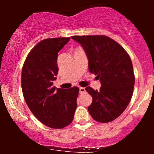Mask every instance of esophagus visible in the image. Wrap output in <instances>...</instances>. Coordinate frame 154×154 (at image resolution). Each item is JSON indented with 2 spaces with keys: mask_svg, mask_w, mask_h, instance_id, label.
I'll list each match as a JSON object with an SVG mask.
<instances>
[{
  "mask_svg": "<svg viewBox=\"0 0 154 154\" xmlns=\"http://www.w3.org/2000/svg\"><path fill=\"white\" fill-rule=\"evenodd\" d=\"M85 88H82V87L79 88V93H81V94H82V93H85Z\"/></svg>",
  "mask_w": 154,
  "mask_h": 154,
  "instance_id": "34e87169",
  "label": "esophagus"
}]
</instances>
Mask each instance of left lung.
<instances>
[{
  "label": "left lung",
  "mask_w": 154,
  "mask_h": 154,
  "mask_svg": "<svg viewBox=\"0 0 154 154\" xmlns=\"http://www.w3.org/2000/svg\"><path fill=\"white\" fill-rule=\"evenodd\" d=\"M82 45L88 59L90 72L97 75L101 87L85 88L93 98L88 108L95 121L106 123L121 115L130 103L135 85L131 59L124 48L105 35L72 36Z\"/></svg>",
  "instance_id": "8db88e82"
}]
</instances>
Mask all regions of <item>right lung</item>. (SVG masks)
<instances>
[{
	"mask_svg": "<svg viewBox=\"0 0 154 154\" xmlns=\"http://www.w3.org/2000/svg\"><path fill=\"white\" fill-rule=\"evenodd\" d=\"M69 40L55 38L39 42L22 67V89L26 105L39 121L51 128L69 125L77 106L79 88L56 89L53 86L59 72L58 53Z\"/></svg>",
	"mask_w": 154,
	"mask_h": 154,
	"instance_id": "right-lung-1",
	"label": "right lung"
}]
</instances>
